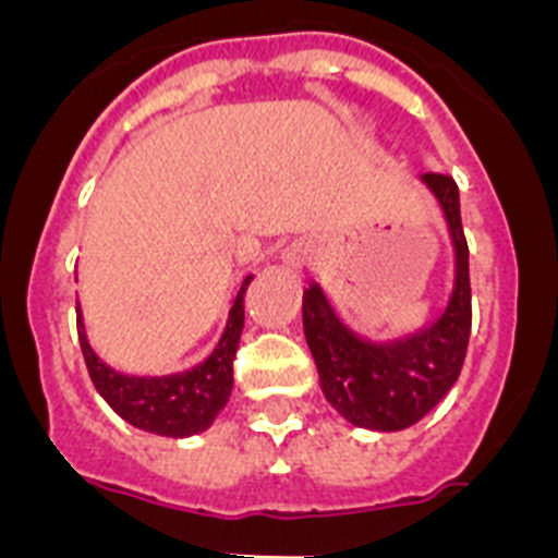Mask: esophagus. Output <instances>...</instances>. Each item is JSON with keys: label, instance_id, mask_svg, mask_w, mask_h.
Wrapping results in <instances>:
<instances>
[{"label": "esophagus", "instance_id": "1", "mask_svg": "<svg viewBox=\"0 0 558 558\" xmlns=\"http://www.w3.org/2000/svg\"><path fill=\"white\" fill-rule=\"evenodd\" d=\"M284 259H288V263L293 265V268H302V265H307V259H310L307 245H302V243L290 245V248L284 251Z\"/></svg>", "mask_w": 558, "mask_h": 558}]
</instances>
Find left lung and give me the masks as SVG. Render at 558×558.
Instances as JSON below:
<instances>
[{"mask_svg":"<svg viewBox=\"0 0 558 558\" xmlns=\"http://www.w3.org/2000/svg\"><path fill=\"white\" fill-rule=\"evenodd\" d=\"M422 179L445 209L456 245V288L436 324L379 347L338 322L322 288L304 290V335L324 397L347 422L368 430H405L427 416L456 386L470 347V245L461 226L458 184L447 172H425Z\"/></svg>","mask_w":558,"mask_h":558,"instance_id":"left-lung-1","label":"left lung"}]
</instances>
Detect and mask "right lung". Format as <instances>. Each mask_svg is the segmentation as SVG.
<instances>
[{"mask_svg":"<svg viewBox=\"0 0 558 558\" xmlns=\"http://www.w3.org/2000/svg\"><path fill=\"white\" fill-rule=\"evenodd\" d=\"M248 284L251 276L236 293L218 349L192 372L172 374V377H125V374L108 368L92 352L81 318H77L83 360H86L88 377L100 391V397L133 427L156 433V436L184 438L206 430L215 422V416L223 411L231 386H234V354L240 347V332H243V299Z\"/></svg>","mask_w":558,"mask_h":558,"instance_id":"obj_1","label":"right lung"}]
</instances>
